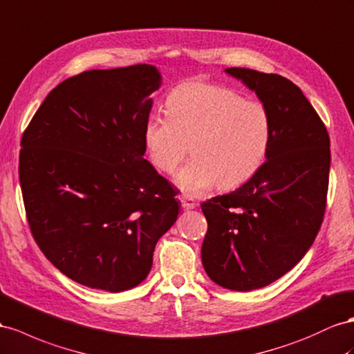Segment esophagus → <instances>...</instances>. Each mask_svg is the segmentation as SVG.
I'll use <instances>...</instances> for the list:
<instances>
[{
  "label": "esophagus",
  "mask_w": 354,
  "mask_h": 354,
  "mask_svg": "<svg viewBox=\"0 0 354 354\" xmlns=\"http://www.w3.org/2000/svg\"><path fill=\"white\" fill-rule=\"evenodd\" d=\"M180 203H181V205H183L186 209H192V208L196 207L195 201L190 199V198H186V196H181V198H180Z\"/></svg>",
  "instance_id": "1"
}]
</instances>
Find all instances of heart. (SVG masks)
I'll return each mask as SVG.
<instances>
[{
  "label": "heart",
  "mask_w": 354,
  "mask_h": 354,
  "mask_svg": "<svg viewBox=\"0 0 354 354\" xmlns=\"http://www.w3.org/2000/svg\"><path fill=\"white\" fill-rule=\"evenodd\" d=\"M167 114H150L145 127L147 153L159 171L177 176L187 194L217 183L234 189L250 180L268 156L272 141L270 110L222 84L186 82L165 98Z\"/></svg>",
  "instance_id": "heart-1"
}]
</instances>
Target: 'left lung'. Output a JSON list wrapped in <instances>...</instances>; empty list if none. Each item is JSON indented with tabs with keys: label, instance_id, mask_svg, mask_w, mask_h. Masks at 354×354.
Instances as JSON below:
<instances>
[{
	"label": "left lung",
	"instance_id": "left-lung-1",
	"mask_svg": "<svg viewBox=\"0 0 354 354\" xmlns=\"http://www.w3.org/2000/svg\"><path fill=\"white\" fill-rule=\"evenodd\" d=\"M270 110L272 141L243 186L201 204L204 270L222 288L248 292L279 280L316 240L329 186L330 141L302 91L279 74L226 68Z\"/></svg>",
	"mask_w": 354,
	"mask_h": 354
}]
</instances>
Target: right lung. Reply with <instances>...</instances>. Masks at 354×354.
Instances as JSON below:
<instances>
[{"label":"right lung","mask_w":354,"mask_h":354,"mask_svg":"<svg viewBox=\"0 0 354 354\" xmlns=\"http://www.w3.org/2000/svg\"><path fill=\"white\" fill-rule=\"evenodd\" d=\"M159 83L147 64L84 71L50 91L22 136L31 234L56 268L88 288L138 286L177 221L176 189L142 158Z\"/></svg>","instance_id":"right-lung-1"}]
</instances>
